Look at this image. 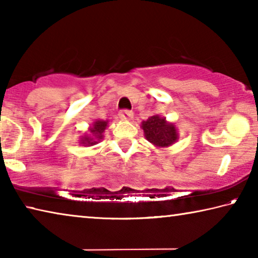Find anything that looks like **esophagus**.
I'll return each instance as SVG.
<instances>
[{"mask_svg":"<svg viewBox=\"0 0 258 258\" xmlns=\"http://www.w3.org/2000/svg\"><path fill=\"white\" fill-rule=\"evenodd\" d=\"M119 118L121 120H130L131 118H133V112L130 111V110H126V109H124V110H120L119 113H118Z\"/></svg>","mask_w":258,"mask_h":258,"instance_id":"34e87169","label":"esophagus"}]
</instances>
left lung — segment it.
<instances>
[{"label":"left lung","mask_w":258,"mask_h":258,"mask_svg":"<svg viewBox=\"0 0 258 258\" xmlns=\"http://www.w3.org/2000/svg\"><path fill=\"white\" fill-rule=\"evenodd\" d=\"M141 127L146 139L158 148L172 146L178 140V133L173 123H168L165 117L151 116L142 121Z\"/></svg>","instance_id":"8db88e82"}]
</instances>
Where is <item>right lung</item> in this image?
<instances>
[{"mask_svg":"<svg viewBox=\"0 0 258 258\" xmlns=\"http://www.w3.org/2000/svg\"><path fill=\"white\" fill-rule=\"evenodd\" d=\"M108 126V120H95L92 127H90L91 135H84L81 139V145L83 146H94L97 145L98 141H100L103 138V132Z\"/></svg>","mask_w":258,"mask_h":258,"instance_id":"add662e5","label":"right lung"}]
</instances>
